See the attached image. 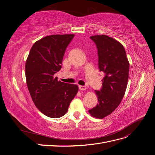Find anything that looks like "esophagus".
<instances>
[{"label":"esophagus","instance_id":"obj_1","mask_svg":"<svg viewBox=\"0 0 155 155\" xmlns=\"http://www.w3.org/2000/svg\"><path fill=\"white\" fill-rule=\"evenodd\" d=\"M79 89L80 91H85L87 89V87L85 86H83V85H79Z\"/></svg>","mask_w":155,"mask_h":155}]
</instances>
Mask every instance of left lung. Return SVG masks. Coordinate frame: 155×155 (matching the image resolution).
<instances>
[{"instance_id":"8db88e82","label":"left lung","mask_w":155,"mask_h":155,"mask_svg":"<svg viewBox=\"0 0 155 155\" xmlns=\"http://www.w3.org/2000/svg\"><path fill=\"white\" fill-rule=\"evenodd\" d=\"M97 48L98 67L105 73L100 91H95L98 104L89 110L96 118L110 114L122 100L127 86L129 63L120 42L105 35L91 36Z\"/></svg>"}]
</instances>
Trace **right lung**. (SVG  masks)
<instances>
[{
	"instance_id": "obj_1",
	"label": "right lung",
	"mask_w": 155,
	"mask_h": 155,
	"mask_svg": "<svg viewBox=\"0 0 155 155\" xmlns=\"http://www.w3.org/2000/svg\"><path fill=\"white\" fill-rule=\"evenodd\" d=\"M74 34L51 35L36 41L26 61V84L35 105L42 113L58 118L67 112L78 87L58 80L65 50Z\"/></svg>"
}]
</instances>
